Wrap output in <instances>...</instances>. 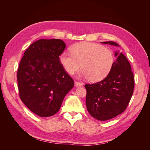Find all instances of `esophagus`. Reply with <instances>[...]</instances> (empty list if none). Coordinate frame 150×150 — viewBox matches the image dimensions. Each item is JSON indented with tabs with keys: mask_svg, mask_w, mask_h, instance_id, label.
I'll list each match as a JSON object with an SVG mask.
<instances>
[{
	"mask_svg": "<svg viewBox=\"0 0 150 150\" xmlns=\"http://www.w3.org/2000/svg\"><path fill=\"white\" fill-rule=\"evenodd\" d=\"M74 84L76 86H82L83 85V83L82 82H79L78 81H75Z\"/></svg>",
	"mask_w": 150,
	"mask_h": 150,
	"instance_id": "1",
	"label": "esophagus"
}]
</instances>
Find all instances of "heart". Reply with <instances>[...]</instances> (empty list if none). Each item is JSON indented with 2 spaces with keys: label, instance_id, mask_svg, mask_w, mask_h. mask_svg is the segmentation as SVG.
<instances>
[{
  "label": "heart",
  "instance_id": "obj_1",
  "mask_svg": "<svg viewBox=\"0 0 150 150\" xmlns=\"http://www.w3.org/2000/svg\"><path fill=\"white\" fill-rule=\"evenodd\" d=\"M71 51V53L64 52L60 54L59 59L61 64L70 74L81 67L82 74L92 82L105 78L114 65L113 53L100 44L79 42L72 46Z\"/></svg>",
  "mask_w": 150,
  "mask_h": 150
}]
</instances>
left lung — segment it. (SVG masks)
I'll list each match as a JSON object with an SVG mask.
<instances>
[{"label": "left lung", "instance_id": "left-lung-1", "mask_svg": "<svg viewBox=\"0 0 150 150\" xmlns=\"http://www.w3.org/2000/svg\"><path fill=\"white\" fill-rule=\"evenodd\" d=\"M119 46L113 41L102 42ZM117 59L105 78L85 84L86 104L89 114L99 121H106L123 112L132 97L134 79L128 60L122 53L115 52Z\"/></svg>", "mask_w": 150, "mask_h": 150}]
</instances>
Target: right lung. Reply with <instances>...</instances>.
<instances>
[{
    "mask_svg": "<svg viewBox=\"0 0 150 150\" xmlns=\"http://www.w3.org/2000/svg\"><path fill=\"white\" fill-rule=\"evenodd\" d=\"M66 44L59 39H39L24 53L17 78L21 101L34 114L51 116L60 110L74 82L59 62Z\"/></svg>",
    "mask_w": 150,
    "mask_h": 150,
    "instance_id": "add662e5",
    "label": "right lung"
}]
</instances>
